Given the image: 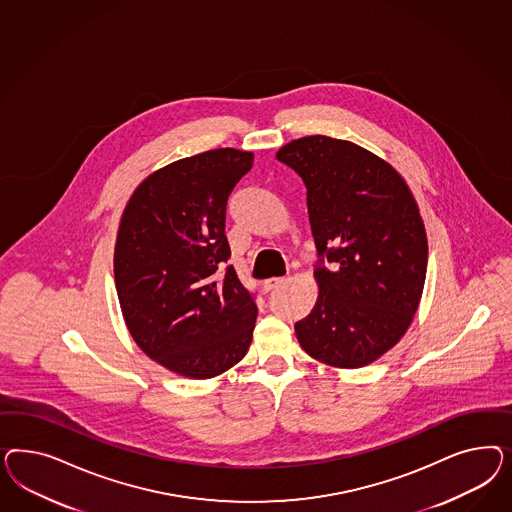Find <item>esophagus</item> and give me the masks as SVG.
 Instances as JSON below:
<instances>
[{"label": "esophagus", "instance_id": "34e87169", "mask_svg": "<svg viewBox=\"0 0 512 512\" xmlns=\"http://www.w3.org/2000/svg\"><path fill=\"white\" fill-rule=\"evenodd\" d=\"M285 281V278H268L263 281V289L264 291H274L276 287H279L281 283Z\"/></svg>", "mask_w": 512, "mask_h": 512}]
</instances>
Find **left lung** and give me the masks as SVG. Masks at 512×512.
Returning <instances> with one entry per match:
<instances>
[{
  "label": "left lung",
  "mask_w": 512,
  "mask_h": 512,
  "mask_svg": "<svg viewBox=\"0 0 512 512\" xmlns=\"http://www.w3.org/2000/svg\"><path fill=\"white\" fill-rule=\"evenodd\" d=\"M308 189L311 234L334 270L319 268L317 302L295 325L311 358L362 368L402 340L419 310L428 238L402 174L351 140L311 135L276 154Z\"/></svg>",
  "instance_id": "left-lung-1"
}]
</instances>
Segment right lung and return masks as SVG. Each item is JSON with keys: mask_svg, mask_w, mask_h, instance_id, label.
Segmentation results:
<instances>
[{"mask_svg": "<svg viewBox=\"0 0 512 512\" xmlns=\"http://www.w3.org/2000/svg\"><path fill=\"white\" fill-rule=\"evenodd\" d=\"M253 152L217 148L140 182L116 234L114 281L140 349L187 379H212L246 357L257 306L225 263L227 199Z\"/></svg>", "mask_w": 512, "mask_h": 512, "instance_id": "right-lung-1", "label": "right lung"}]
</instances>
